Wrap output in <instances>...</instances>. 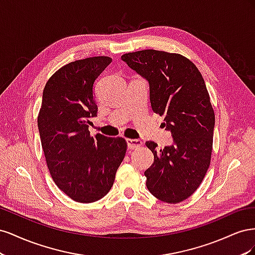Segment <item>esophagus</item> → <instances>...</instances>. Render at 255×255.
Returning <instances> with one entry per match:
<instances>
[{
  "label": "esophagus",
  "mask_w": 255,
  "mask_h": 255,
  "mask_svg": "<svg viewBox=\"0 0 255 255\" xmlns=\"http://www.w3.org/2000/svg\"><path fill=\"white\" fill-rule=\"evenodd\" d=\"M127 142H128V149H130V150H136L138 148H140V146L143 144L142 141L139 139H129V138L128 139H127Z\"/></svg>",
  "instance_id": "1"
}]
</instances>
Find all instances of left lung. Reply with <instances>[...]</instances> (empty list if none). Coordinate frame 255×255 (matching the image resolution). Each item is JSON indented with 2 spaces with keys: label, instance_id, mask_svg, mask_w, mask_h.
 <instances>
[{
  "label": "left lung",
  "instance_id": "left-lung-1",
  "mask_svg": "<svg viewBox=\"0 0 255 255\" xmlns=\"http://www.w3.org/2000/svg\"><path fill=\"white\" fill-rule=\"evenodd\" d=\"M150 84L152 110L165 116L174 143L156 151L146 141L154 161L144 171L146 187L166 203H180L201 185L211 164L215 113L206 85L195 64L177 53L142 50L121 56Z\"/></svg>",
  "mask_w": 255,
  "mask_h": 255
}]
</instances>
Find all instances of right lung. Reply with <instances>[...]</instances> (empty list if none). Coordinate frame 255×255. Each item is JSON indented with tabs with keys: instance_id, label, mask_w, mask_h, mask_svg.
Instances as JSON below:
<instances>
[{
	"instance_id": "add662e5",
	"label": "right lung",
	"mask_w": 255,
	"mask_h": 255,
	"mask_svg": "<svg viewBox=\"0 0 255 255\" xmlns=\"http://www.w3.org/2000/svg\"><path fill=\"white\" fill-rule=\"evenodd\" d=\"M111 63L109 56H95L58 69L45 84L38 114L52 179L80 203L96 202L107 195L128 149L125 138L92 137L88 130L89 118L98 113L94 83Z\"/></svg>"
}]
</instances>
